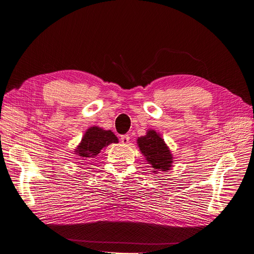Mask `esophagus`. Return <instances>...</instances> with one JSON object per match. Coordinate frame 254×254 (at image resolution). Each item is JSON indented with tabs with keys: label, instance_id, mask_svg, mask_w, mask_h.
<instances>
[{
	"label": "esophagus",
	"instance_id": "34e87169",
	"mask_svg": "<svg viewBox=\"0 0 254 254\" xmlns=\"http://www.w3.org/2000/svg\"><path fill=\"white\" fill-rule=\"evenodd\" d=\"M120 140H121L122 143L127 144V143L129 142V136H128V135H122V136L120 137Z\"/></svg>",
	"mask_w": 254,
	"mask_h": 254
}]
</instances>
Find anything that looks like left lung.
<instances>
[{"label": "left lung", "mask_w": 254, "mask_h": 254, "mask_svg": "<svg viewBox=\"0 0 254 254\" xmlns=\"http://www.w3.org/2000/svg\"><path fill=\"white\" fill-rule=\"evenodd\" d=\"M137 144L154 173L167 172L171 169L173 155L161 134L154 129H148L146 135L137 138Z\"/></svg>", "instance_id": "8db88e82"}]
</instances>
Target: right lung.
Masks as SVG:
<instances>
[{
	"label": "right lung",
	"mask_w": 254,
	"mask_h": 254,
	"mask_svg": "<svg viewBox=\"0 0 254 254\" xmlns=\"http://www.w3.org/2000/svg\"><path fill=\"white\" fill-rule=\"evenodd\" d=\"M118 137L111 129H104L100 127H91L87 128L81 142L74 149L77 159L95 158L102 149L111 143H117Z\"/></svg>",
	"instance_id": "add662e5"
}]
</instances>
